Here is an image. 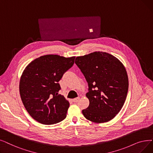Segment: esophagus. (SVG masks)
<instances>
[{
  "mask_svg": "<svg viewBox=\"0 0 153 153\" xmlns=\"http://www.w3.org/2000/svg\"><path fill=\"white\" fill-rule=\"evenodd\" d=\"M79 99H80V98H79V97H76V98L73 99H72V101L74 102H75V103H76V102H77L79 101Z\"/></svg>",
  "mask_w": 153,
  "mask_h": 153,
  "instance_id": "34e87169",
  "label": "esophagus"
}]
</instances>
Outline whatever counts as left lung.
Returning <instances> with one entry per match:
<instances>
[{"mask_svg": "<svg viewBox=\"0 0 153 153\" xmlns=\"http://www.w3.org/2000/svg\"><path fill=\"white\" fill-rule=\"evenodd\" d=\"M75 63L88 83L89 100L82 114L97 123L108 122L121 111L127 96V72L116 57L104 52H94L76 58Z\"/></svg>", "mask_w": 153, "mask_h": 153, "instance_id": "left-lung-1", "label": "left lung"}]
</instances>
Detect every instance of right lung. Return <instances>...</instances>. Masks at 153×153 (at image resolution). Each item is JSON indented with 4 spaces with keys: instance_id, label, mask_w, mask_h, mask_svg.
Here are the masks:
<instances>
[{
    "instance_id": "add662e5",
    "label": "right lung",
    "mask_w": 153,
    "mask_h": 153,
    "mask_svg": "<svg viewBox=\"0 0 153 153\" xmlns=\"http://www.w3.org/2000/svg\"><path fill=\"white\" fill-rule=\"evenodd\" d=\"M75 57L45 55L36 59L24 69L19 92L25 109L43 124H53L66 117L69 102L61 94L59 81L74 63Z\"/></svg>"
}]
</instances>
